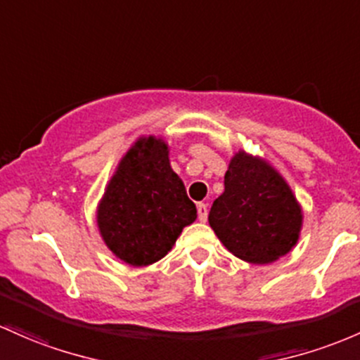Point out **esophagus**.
I'll list each match as a JSON object with an SVG mask.
<instances>
[{
    "label": "esophagus",
    "instance_id": "obj_1",
    "mask_svg": "<svg viewBox=\"0 0 360 360\" xmlns=\"http://www.w3.org/2000/svg\"><path fill=\"white\" fill-rule=\"evenodd\" d=\"M196 210H198V219L200 222H207L208 219V207L205 203H198V207H196Z\"/></svg>",
    "mask_w": 360,
    "mask_h": 360
}]
</instances>
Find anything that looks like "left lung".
Instances as JSON below:
<instances>
[{
    "instance_id": "1",
    "label": "left lung",
    "mask_w": 360,
    "mask_h": 360,
    "mask_svg": "<svg viewBox=\"0 0 360 360\" xmlns=\"http://www.w3.org/2000/svg\"><path fill=\"white\" fill-rule=\"evenodd\" d=\"M213 201L208 222L217 238L248 263H271L297 244L301 205L282 176L259 157L239 150Z\"/></svg>"
}]
</instances>
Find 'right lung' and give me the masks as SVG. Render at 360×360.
<instances>
[{
  "label": "right lung",
  "mask_w": 360,
  "mask_h": 360,
  "mask_svg": "<svg viewBox=\"0 0 360 360\" xmlns=\"http://www.w3.org/2000/svg\"><path fill=\"white\" fill-rule=\"evenodd\" d=\"M196 220V207L169 162V147L141 136L122 157L97 208L105 246L121 262L147 266L159 262Z\"/></svg>",
  "instance_id": "1"
}]
</instances>
